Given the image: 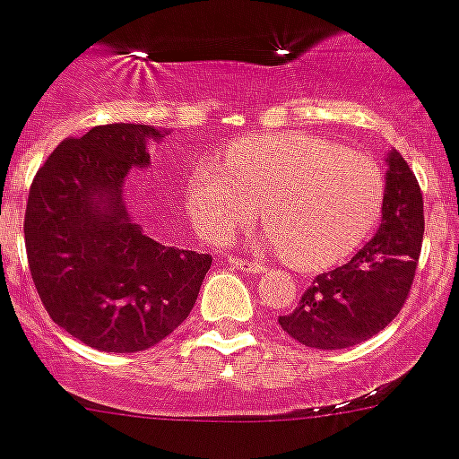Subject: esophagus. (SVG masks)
<instances>
[{
  "mask_svg": "<svg viewBox=\"0 0 459 459\" xmlns=\"http://www.w3.org/2000/svg\"><path fill=\"white\" fill-rule=\"evenodd\" d=\"M230 264L236 268H242V271H247V273H262V271H266V266L259 262H252V259H240V256H230L229 259Z\"/></svg>",
  "mask_w": 459,
  "mask_h": 459,
  "instance_id": "esophagus-1",
  "label": "esophagus"
}]
</instances>
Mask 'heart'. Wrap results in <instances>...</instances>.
Wrapping results in <instances>:
<instances>
[{
  "label": "heart",
  "mask_w": 459,
  "mask_h": 459,
  "mask_svg": "<svg viewBox=\"0 0 459 459\" xmlns=\"http://www.w3.org/2000/svg\"><path fill=\"white\" fill-rule=\"evenodd\" d=\"M223 165L197 162L186 181L188 214L212 242L255 221L262 204L264 245L316 271L353 255L382 214L377 162L316 134L245 136L223 151Z\"/></svg>",
  "instance_id": "b5f03b06"
}]
</instances>
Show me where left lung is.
<instances>
[{"mask_svg": "<svg viewBox=\"0 0 459 459\" xmlns=\"http://www.w3.org/2000/svg\"><path fill=\"white\" fill-rule=\"evenodd\" d=\"M382 226L351 262L316 275L292 314L278 323L311 349H346L375 337L411 294L424 238L422 191L411 165L391 151Z\"/></svg>", "mask_w": 459, "mask_h": 459, "instance_id": "obj_1", "label": "left lung"}]
</instances>
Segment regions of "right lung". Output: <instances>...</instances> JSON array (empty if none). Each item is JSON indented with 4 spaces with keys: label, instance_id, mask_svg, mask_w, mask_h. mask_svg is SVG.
<instances>
[{
    "label": "right lung",
    "instance_id": "add662e5",
    "mask_svg": "<svg viewBox=\"0 0 459 459\" xmlns=\"http://www.w3.org/2000/svg\"><path fill=\"white\" fill-rule=\"evenodd\" d=\"M165 129L100 125L61 141L32 178L25 252L56 325L91 349L136 353L177 330L197 299L210 255L171 247L134 223L122 184L148 167Z\"/></svg>",
    "mask_w": 459,
    "mask_h": 459
}]
</instances>
